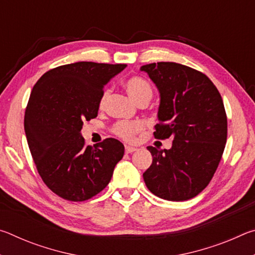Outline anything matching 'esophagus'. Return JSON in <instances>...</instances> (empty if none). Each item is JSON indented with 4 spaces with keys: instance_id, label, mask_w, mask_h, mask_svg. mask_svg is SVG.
Returning <instances> with one entry per match:
<instances>
[{
    "instance_id": "34e87169",
    "label": "esophagus",
    "mask_w": 255,
    "mask_h": 255,
    "mask_svg": "<svg viewBox=\"0 0 255 255\" xmlns=\"http://www.w3.org/2000/svg\"><path fill=\"white\" fill-rule=\"evenodd\" d=\"M136 149H137V148H136V147H133V146H129V145H126V146H125V152H126L127 154L135 152Z\"/></svg>"
}]
</instances>
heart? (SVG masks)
I'll use <instances>...</instances> for the list:
<instances>
[{
  "mask_svg": "<svg viewBox=\"0 0 255 255\" xmlns=\"http://www.w3.org/2000/svg\"><path fill=\"white\" fill-rule=\"evenodd\" d=\"M125 88L133 101L140 103L143 101H149L153 96L152 86L147 81L140 76H132L125 82ZM109 96V91L105 90L100 97L99 105L102 107L105 105L106 100ZM144 129V124L141 122H118L112 127V132L116 136L123 138L124 140L131 141L135 139V137L138 132H140Z\"/></svg>",
  "mask_w": 255,
  "mask_h": 255,
  "instance_id": "heart-1",
  "label": "heart"
}]
</instances>
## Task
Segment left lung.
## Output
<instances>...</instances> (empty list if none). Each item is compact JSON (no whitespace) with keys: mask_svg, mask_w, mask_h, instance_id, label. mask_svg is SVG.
I'll list each match as a JSON object with an SVG mask.
<instances>
[{"mask_svg":"<svg viewBox=\"0 0 255 255\" xmlns=\"http://www.w3.org/2000/svg\"><path fill=\"white\" fill-rule=\"evenodd\" d=\"M158 89L157 139L173 138L170 149L148 146L153 162L144 172L146 187L171 201L189 200L213 179L227 139L221 93L204 73L172 62L140 67Z\"/></svg>","mask_w":255,"mask_h":255,"instance_id":"left-lung-1","label":"left lung"}]
</instances>
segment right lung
I'll use <instances>...</instances> for the list:
<instances>
[{
	"label": "right lung",
	"mask_w": 255,
	"mask_h": 255,
	"mask_svg": "<svg viewBox=\"0 0 255 255\" xmlns=\"http://www.w3.org/2000/svg\"><path fill=\"white\" fill-rule=\"evenodd\" d=\"M126 64L77 62L46 72L30 94L24 131L38 173L63 199L84 201L110 182L124 145L107 138L86 146L83 122L98 116L103 88Z\"/></svg>",
	"instance_id": "add662e5"
}]
</instances>
